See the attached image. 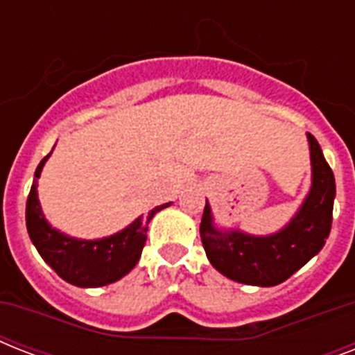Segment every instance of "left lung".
Here are the masks:
<instances>
[{"label":"left lung","instance_id":"1","mask_svg":"<svg viewBox=\"0 0 355 355\" xmlns=\"http://www.w3.org/2000/svg\"><path fill=\"white\" fill-rule=\"evenodd\" d=\"M311 188L286 227L269 236L217 227L206 200L200 239L210 263L223 276L247 286L270 287L286 282L320 252L330 236L336 178L319 141L308 132Z\"/></svg>","mask_w":355,"mask_h":355}]
</instances>
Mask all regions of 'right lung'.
Segmentation results:
<instances>
[{
    "mask_svg": "<svg viewBox=\"0 0 355 355\" xmlns=\"http://www.w3.org/2000/svg\"><path fill=\"white\" fill-rule=\"evenodd\" d=\"M51 153L36 167L35 180L27 197L25 223L31 241L44 261L71 286L103 287L121 280L138 263L147 241L149 221L155 214L171 206V202L156 206L147 214V217L139 216L128 227L112 236L99 239H79L68 236L49 225L38 200V178Z\"/></svg>",
    "mask_w": 355,
    "mask_h": 355,
    "instance_id": "1",
    "label": "right lung"
}]
</instances>
